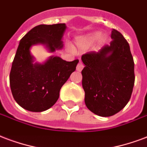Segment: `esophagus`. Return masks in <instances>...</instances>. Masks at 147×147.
Instances as JSON below:
<instances>
[{"label": "esophagus", "mask_w": 147, "mask_h": 147, "mask_svg": "<svg viewBox=\"0 0 147 147\" xmlns=\"http://www.w3.org/2000/svg\"><path fill=\"white\" fill-rule=\"evenodd\" d=\"M84 63H83L81 61H80L78 63V66H77V70H78V71H81L83 69V68H84Z\"/></svg>", "instance_id": "esophagus-1"}]
</instances>
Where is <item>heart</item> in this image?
Returning <instances> with one entry per match:
<instances>
[{
  "label": "heart",
  "mask_w": 147,
  "mask_h": 147,
  "mask_svg": "<svg viewBox=\"0 0 147 147\" xmlns=\"http://www.w3.org/2000/svg\"><path fill=\"white\" fill-rule=\"evenodd\" d=\"M99 36H100V33L98 32L90 34V35L87 36V37L84 38V39L78 40V42H77V46H78L79 48L85 47L87 45H89V44L92 43L94 41L97 40V39L99 38Z\"/></svg>",
  "instance_id": "obj_1"
}]
</instances>
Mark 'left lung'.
<instances>
[{"label":"left lung","instance_id":"obj_1","mask_svg":"<svg viewBox=\"0 0 147 147\" xmlns=\"http://www.w3.org/2000/svg\"><path fill=\"white\" fill-rule=\"evenodd\" d=\"M111 37L110 45L81 57L85 65L81 74L86 106L103 117L114 115L127 105L135 82L129 45L115 29L111 31Z\"/></svg>","mask_w":147,"mask_h":147}]
</instances>
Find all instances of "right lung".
Returning a JSON list of instances; mask_svg holds the SVG:
<instances>
[{
	"label": "right lung",
	"instance_id": "1",
	"mask_svg": "<svg viewBox=\"0 0 147 147\" xmlns=\"http://www.w3.org/2000/svg\"><path fill=\"white\" fill-rule=\"evenodd\" d=\"M66 25H39L34 27L19 42L10 72L12 95L20 106L40 112L51 108L59 98V90L68 80L79 60L67 62L51 57L44 64H33L30 47L46 44L50 52L63 47L62 37Z\"/></svg>",
	"mask_w": 147,
	"mask_h": 147
}]
</instances>
